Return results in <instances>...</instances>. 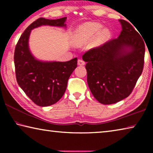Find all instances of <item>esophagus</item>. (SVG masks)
I'll return each instance as SVG.
<instances>
[{"label":"esophagus","instance_id":"34e87169","mask_svg":"<svg viewBox=\"0 0 153 153\" xmlns=\"http://www.w3.org/2000/svg\"><path fill=\"white\" fill-rule=\"evenodd\" d=\"M77 64H78V65H84L85 64V62L82 60V59H78V61H77Z\"/></svg>","mask_w":153,"mask_h":153}]
</instances>
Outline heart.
<instances>
[{"label": "heart", "mask_w": 153, "mask_h": 153, "mask_svg": "<svg viewBox=\"0 0 153 153\" xmlns=\"http://www.w3.org/2000/svg\"><path fill=\"white\" fill-rule=\"evenodd\" d=\"M102 25L97 22L86 23L77 29L75 34V42L77 45H82L88 42L96 35L92 42L93 46H99L104 43L109 36V31L102 29ZM101 31H100V30Z\"/></svg>", "instance_id": "obj_1"}]
</instances>
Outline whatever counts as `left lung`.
<instances>
[{"instance_id": "8db88e82", "label": "left lung", "mask_w": 153, "mask_h": 153, "mask_svg": "<svg viewBox=\"0 0 153 153\" xmlns=\"http://www.w3.org/2000/svg\"><path fill=\"white\" fill-rule=\"evenodd\" d=\"M120 22L122 31L117 38L90 49L82 56L90 91L103 105L129 97L144 68L145 43L141 34L127 21Z\"/></svg>"}]
</instances>
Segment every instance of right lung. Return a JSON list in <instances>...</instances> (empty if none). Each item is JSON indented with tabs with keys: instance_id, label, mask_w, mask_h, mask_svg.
Wrapping results in <instances>:
<instances>
[{
	"instance_id": "1",
	"label": "right lung",
	"mask_w": 153,
	"mask_h": 153,
	"mask_svg": "<svg viewBox=\"0 0 153 153\" xmlns=\"http://www.w3.org/2000/svg\"><path fill=\"white\" fill-rule=\"evenodd\" d=\"M67 17L46 19L40 17L22 33L15 46L14 63L17 82L36 105L47 107L63 97L69 77L77 67V59L66 62H41L34 59L28 48L31 30L42 25L65 26Z\"/></svg>"
}]
</instances>
